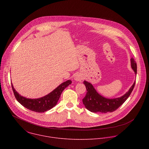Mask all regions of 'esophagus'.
<instances>
[{"instance_id":"obj_1","label":"esophagus","mask_w":149,"mask_h":149,"mask_svg":"<svg viewBox=\"0 0 149 149\" xmlns=\"http://www.w3.org/2000/svg\"><path fill=\"white\" fill-rule=\"evenodd\" d=\"M82 77L78 74H76L74 76V79L77 81H81L82 80Z\"/></svg>"}]
</instances>
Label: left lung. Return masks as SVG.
<instances>
[{
  "instance_id": "obj_1",
  "label": "left lung",
  "mask_w": 149,
  "mask_h": 149,
  "mask_svg": "<svg viewBox=\"0 0 149 149\" xmlns=\"http://www.w3.org/2000/svg\"><path fill=\"white\" fill-rule=\"evenodd\" d=\"M131 65L137 74V63L133 58H131ZM136 81L133 84L128 92H127L124 95L121 97L109 99L103 97L100 95L94 89L93 85L86 81H84V84L87 89V94L86 97L82 99V102L86 108L93 113H104L113 112L120 107L125 101L129 98L131 94L134 86Z\"/></svg>"
}]
</instances>
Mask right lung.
<instances>
[{
  "label": "right lung",
  "mask_w": 149,
  "mask_h": 149,
  "mask_svg": "<svg viewBox=\"0 0 149 149\" xmlns=\"http://www.w3.org/2000/svg\"><path fill=\"white\" fill-rule=\"evenodd\" d=\"M71 83V80L63 82L51 93L38 99H29L21 96L16 91L12 84V87L16 99L24 107L35 112L44 113L55 107L63 90Z\"/></svg>",
  "instance_id": "1"
}]
</instances>
